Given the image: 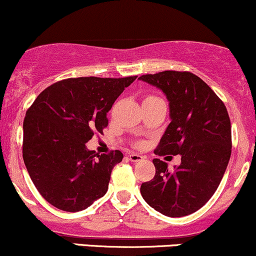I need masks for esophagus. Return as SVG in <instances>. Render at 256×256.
Segmentation results:
<instances>
[{"label":"esophagus","instance_id":"esophagus-1","mask_svg":"<svg viewBox=\"0 0 256 256\" xmlns=\"http://www.w3.org/2000/svg\"><path fill=\"white\" fill-rule=\"evenodd\" d=\"M128 158H130L131 162H140V161H142V160H143L144 158H143V156H140V154L132 152V154H130V155H128Z\"/></svg>","mask_w":256,"mask_h":256}]
</instances>
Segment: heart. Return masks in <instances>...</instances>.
Returning <instances> with one entry per match:
<instances>
[{
  "instance_id": "obj_1",
  "label": "heart",
  "mask_w": 256,
  "mask_h": 256,
  "mask_svg": "<svg viewBox=\"0 0 256 256\" xmlns=\"http://www.w3.org/2000/svg\"><path fill=\"white\" fill-rule=\"evenodd\" d=\"M158 98V96H154V95H148V96H146L144 100H149V98Z\"/></svg>"
}]
</instances>
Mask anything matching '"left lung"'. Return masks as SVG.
Here are the masks:
<instances>
[{
	"instance_id": "left-lung-1",
	"label": "left lung",
	"mask_w": 256,
	"mask_h": 256,
	"mask_svg": "<svg viewBox=\"0 0 256 256\" xmlns=\"http://www.w3.org/2000/svg\"><path fill=\"white\" fill-rule=\"evenodd\" d=\"M140 80L167 95L170 124L154 152L180 155L173 170L160 158L152 180L140 193L156 211L182 217L202 208L214 196L232 155V124L226 104L202 78L190 72L166 70L142 75Z\"/></svg>"
}]
</instances>
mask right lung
Here are the masks:
<instances>
[{"mask_svg": "<svg viewBox=\"0 0 256 256\" xmlns=\"http://www.w3.org/2000/svg\"><path fill=\"white\" fill-rule=\"evenodd\" d=\"M137 76L78 78L58 81L40 93L24 120L22 158L46 202L78 212L106 194L122 152L88 150L86 143L108 125L107 112Z\"/></svg>", "mask_w": 256, "mask_h": 256, "instance_id": "obj_1", "label": "right lung"}]
</instances>
